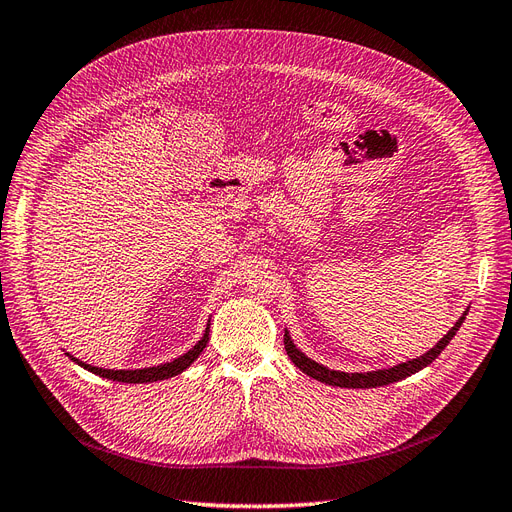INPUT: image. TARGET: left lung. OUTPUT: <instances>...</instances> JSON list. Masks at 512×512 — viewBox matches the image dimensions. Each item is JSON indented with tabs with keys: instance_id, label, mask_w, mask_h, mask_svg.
I'll use <instances>...</instances> for the list:
<instances>
[{
	"instance_id": "1",
	"label": "left lung",
	"mask_w": 512,
	"mask_h": 512,
	"mask_svg": "<svg viewBox=\"0 0 512 512\" xmlns=\"http://www.w3.org/2000/svg\"><path fill=\"white\" fill-rule=\"evenodd\" d=\"M463 319H465V313L457 321V324L448 330L446 337L440 343H437L433 349H429L427 354H422L420 358H414V360H407L403 364H397V367H392V369H384V371H371V373L330 371L326 367H321L319 362L306 358L300 352V349L294 343H291L287 330H285V352H287L291 362H294L300 371H304L309 377L317 379V382H324L328 386H339V388H377V386H388L392 382H399V379L410 377L412 373H418L420 369H425L427 364H431L437 356H440L444 352V347L450 343V339L455 337L457 330L461 328Z\"/></svg>"
}]
</instances>
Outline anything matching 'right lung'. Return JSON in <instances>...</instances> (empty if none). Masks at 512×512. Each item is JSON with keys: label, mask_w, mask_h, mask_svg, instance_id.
Returning a JSON list of instances; mask_svg holds the SVG:
<instances>
[{"label": "right lung", "mask_w": 512, "mask_h": 512, "mask_svg": "<svg viewBox=\"0 0 512 512\" xmlns=\"http://www.w3.org/2000/svg\"><path fill=\"white\" fill-rule=\"evenodd\" d=\"M208 341H210V324H208V328H206V334H203V337H201V341H199L193 349H188V352H186L184 356L175 358L173 362L160 364V367L135 369V371L98 369V367H92V364H85V362H81V360H77V358H72V356H70V358L75 360V362L79 364V367H83V369H87V371H92V373H96V375H100V377L113 379V382H124V384H148V382H158V379L173 377V375H178V373H182L184 369L191 367V364L197 360V356L203 352V347L208 345Z\"/></svg>", "instance_id": "1"}]
</instances>
